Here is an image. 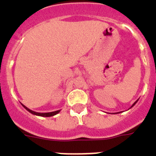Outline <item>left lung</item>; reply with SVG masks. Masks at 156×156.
<instances>
[{"label":"left lung","mask_w":156,"mask_h":156,"mask_svg":"<svg viewBox=\"0 0 156 156\" xmlns=\"http://www.w3.org/2000/svg\"><path fill=\"white\" fill-rule=\"evenodd\" d=\"M137 102H138V100H137V101H135V102L133 103V105H132V106H131V107H130V108H132V107H133V106H134V104H136V103H137Z\"/></svg>","instance_id":"left-lung-1"}]
</instances>
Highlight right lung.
I'll list each match as a JSON object with an SVG mask.
<instances>
[{"mask_svg":"<svg viewBox=\"0 0 156 156\" xmlns=\"http://www.w3.org/2000/svg\"><path fill=\"white\" fill-rule=\"evenodd\" d=\"M22 105L24 107V108L27 109V110L29 112H30V113L33 114V115H36V116H45V117H48V116H55L56 114L59 113V112H61V110H57V111L51 112H36L32 111V110H30V109H29L28 108H27V107H26L25 105H23V104H22Z\"/></svg>","mask_w":156,"mask_h":156,"instance_id":"obj_1","label":"right lung"}]
</instances>
